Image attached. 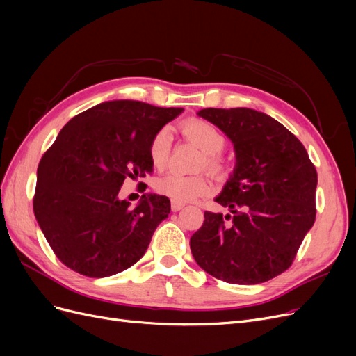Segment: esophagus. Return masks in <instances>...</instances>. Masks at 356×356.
Instances as JSON below:
<instances>
[{
  "mask_svg": "<svg viewBox=\"0 0 356 356\" xmlns=\"http://www.w3.org/2000/svg\"><path fill=\"white\" fill-rule=\"evenodd\" d=\"M182 208H184V203H178V202H174V200H172V203H170V209H172V212H178V211H181Z\"/></svg>",
  "mask_w": 356,
  "mask_h": 356,
  "instance_id": "esophagus-1",
  "label": "esophagus"
}]
</instances>
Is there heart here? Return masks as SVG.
Masks as SVG:
<instances>
[{
  "label": "heart",
  "mask_w": 356,
  "mask_h": 356,
  "mask_svg": "<svg viewBox=\"0 0 356 356\" xmlns=\"http://www.w3.org/2000/svg\"><path fill=\"white\" fill-rule=\"evenodd\" d=\"M181 132L190 141L195 143L204 153L202 168H208L213 174H222L225 161L220 154L225 147V136L217 126L203 120V118H188L181 123ZM170 149V135L168 129H160L154 134L148 145V157L153 168L163 169L168 165ZM154 188L159 195L170 200L184 203L208 195L212 186L207 175H181L166 174L154 182Z\"/></svg>",
  "instance_id": "heart-1"
}]
</instances>
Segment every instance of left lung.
I'll list each match as a JSON object with an SVG mask.
<instances>
[{
  "mask_svg": "<svg viewBox=\"0 0 356 356\" xmlns=\"http://www.w3.org/2000/svg\"><path fill=\"white\" fill-rule=\"evenodd\" d=\"M199 115L232 139L236 169L215 199L232 215L204 211L191 254L220 281H270L291 267L315 222L316 169L305 145L270 115L251 108H204Z\"/></svg>",
  "mask_w": 356,
  "mask_h": 356,
  "instance_id": "8db88e82",
  "label": "left lung"
}]
</instances>
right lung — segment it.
<instances>
[{
	"mask_svg": "<svg viewBox=\"0 0 356 356\" xmlns=\"http://www.w3.org/2000/svg\"><path fill=\"white\" fill-rule=\"evenodd\" d=\"M181 113L139 101L102 102L71 118L42 154L34 213L53 252L71 270L106 277L145 254L170 200L144 195L129 208L118 191L126 178L152 174L149 141Z\"/></svg>",
	"mask_w": 356,
	"mask_h": 356,
	"instance_id": "add662e5",
	"label": "right lung"
}]
</instances>
